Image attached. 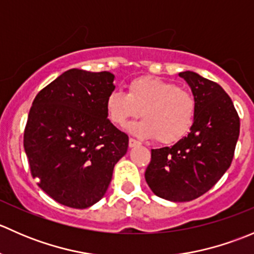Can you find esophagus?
<instances>
[{
	"mask_svg": "<svg viewBox=\"0 0 254 254\" xmlns=\"http://www.w3.org/2000/svg\"><path fill=\"white\" fill-rule=\"evenodd\" d=\"M140 145H141V142L137 141V140L132 139V137H130V139H129V146H130V147H136V146H140Z\"/></svg>",
	"mask_w": 254,
	"mask_h": 254,
	"instance_id": "obj_1",
	"label": "esophagus"
}]
</instances>
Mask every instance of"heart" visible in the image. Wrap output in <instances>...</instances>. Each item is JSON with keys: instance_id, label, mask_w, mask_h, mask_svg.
<instances>
[{"instance_id": "heart-1", "label": "heart", "mask_w": 254, "mask_h": 254, "mask_svg": "<svg viewBox=\"0 0 254 254\" xmlns=\"http://www.w3.org/2000/svg\"><path fill=\"white\" fill-rule=\"evenodd\" d=\"M106 111L113 124L122 127L141 113L143 119L129 127L132 134L146 139L156 137L161 143H173L193 127L196 102L190 92L176 83L142 76L127 84V94H109Z\"/></svg>"}]
</instances>
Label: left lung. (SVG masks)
I'll list each match as a JSON object with an SVG mask.
<instances>
[{
	"instance_id": "left-lung-1",
	"label": "left lung",
	"mask_w": 254,
	"mask_h": 254,
	"mask_svg": "<svg viewBox=\"0 0 254 254\" xmlns=\"http://www.w3.org/2000/svg\"><path fill=\"white\" fill-rule=\"evenodd\" d=\"M196 102L193 127L171 147L151 150L145 179L151 190L171 201L199 198L231 166L240 135V118L220 84L193 71L179 73Z\"/></svg>"
}]
</instances>
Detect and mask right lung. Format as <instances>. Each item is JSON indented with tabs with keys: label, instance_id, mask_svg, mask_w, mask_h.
<instances>
[{
	"label": "right lung",
	"instance_id": "obj_1",
	"mask_svg": "<svg viewBox=\"0 0 254 254\" xmlns=\"http://www.w3.org/2000/svg\"><path fill=\"white\" fill-rule=\"evenodd\" d=\"M114 75L71 68L34 98L24 130L33 178L63 205L86 209L101 200L129 137L108 119Z\"/></svg>",
	"mask_w": 254,
	"mask_h": 254
}]
</instances>
